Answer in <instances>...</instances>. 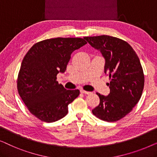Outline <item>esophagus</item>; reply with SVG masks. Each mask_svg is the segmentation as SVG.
<instances>
[{
	"mask_svg": "<svg viewBox=\"0 0 157 157\" xmlns=\"http://www.w3.org/2000/svg\"><path fill=\"white\" fill-rule=\"evenodd\" d=\"M80 91H81V93L84 94H91V92H89V91H84V90H82V89H81Z\"/></svg>",
	"mask_w": 157,
	"mask_h": 157,
	"instance_id": "1",
	"label": "esophagus"
}]
</instances>
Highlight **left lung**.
Wrapping results in <instances>:
<instances>
[{
    "label": "left lung",
    "instance_id": "8db88e82",
    "mask_svg": "<svg viewBox=\"0 0 157 157\" xmlns=\"http://www.w3.org/2000/svg\"><path fill=\"white\" fill-rule=\"evenodd\" d=\"M84 38L101 53L104 73L111 78L107 83L110 93H96L100 103L92 112L104 121H117L132 110L142 94L144 76L140 61L132 47L120 38L105 35Z\"/></svg>",
    "mask_w": 157,
    "mask_h": 157
}]
</instances>
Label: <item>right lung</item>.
Returning a JSON list of instances; mask_svg holds the SVG:
<instances>
[{
	"label": "right lung",
	"mask_w": 157,
	"mask_h": 157,
	"mask_svg": "<svg viewBox=\"0 0 157 157\" xmlns=\"http://www.w3.org/2000/svg\"><path fill=\"white\" fill-rule=\"evenodd\" d=\"M81 38H56L36 43L23 58L18 73V94L32 114L45 122H54L68 113V106L80 94L59 84L75 50L86 44Z\"/></svg>",
	"instance_id": "1"
}]
</instances>
